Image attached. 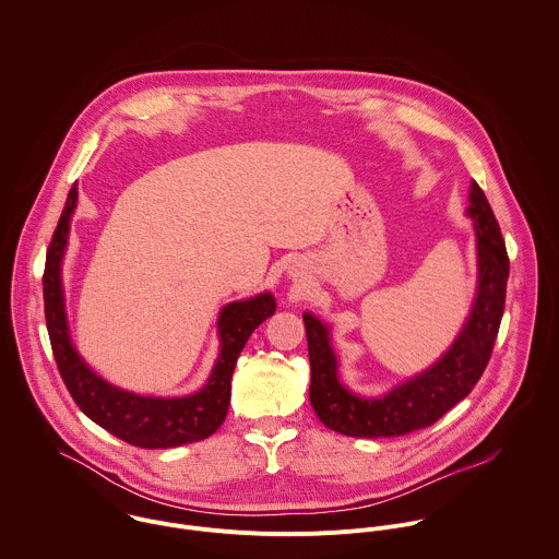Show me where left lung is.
<instances>
[{
	"label": "left lung",
	"mask_w": 559,
	"mask_h": 559,
	"mask_svg": "<svg viewBox=\"0 0 559 559\" xmlns=\"http://www.w3.org/2000/svg\"><path fill=\"white\" fill-rule=\"evenodd\" d=\"M466 216L475 228L477 285L464 326L439 360L389 393L360 397L349 391L338 378L331 326L309 311L302 313L311 360L309 397L326 428L356 439L404 437L439 421L477 384L499 333L510 261L499 224L475 181H471Z\"/></svg>",
	"instance_id": "obj_1"
}]
</instances>
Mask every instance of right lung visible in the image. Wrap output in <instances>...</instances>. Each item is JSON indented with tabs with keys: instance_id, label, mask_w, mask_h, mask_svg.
<instances>
[{
	"instance_id": "right-lung-1",
	"label": "right lung",
	"mask_w": 559,
	"mask_h": 559,
	"mask_svg": "<svg viewBox=\"0 0 559 559\" xmlns=\"http://www.w3.org/2000/svg\"><path fill=\"white\" fill-rule=\"evenodd\" d=\"M75 207L78 186H73L67 197V205L47 250L43 274L47 331L60 376L71 397L88 419L129 445L170 449L212 437L223 426L228 411L230 378L239 352L243 349L252 331L270 316H274V296L263 292L246 300H235L221 309V352L207 382L197 393L183 397H153L118 389L88 367L71 341L64 309L62 259L69 246V230Z\"/></svg>"
}]
</instances>
